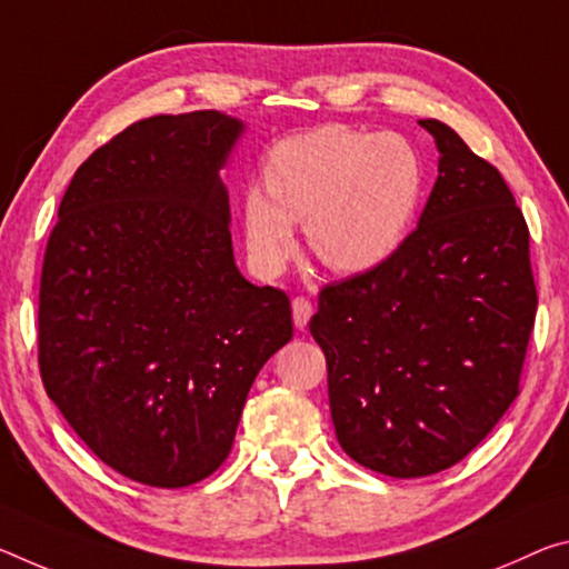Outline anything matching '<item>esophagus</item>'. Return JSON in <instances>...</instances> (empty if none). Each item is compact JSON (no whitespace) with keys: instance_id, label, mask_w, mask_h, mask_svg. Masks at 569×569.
Returning a JSON list of instances; mask_svg holds the SVG:
<instances>
[{"instance_id":"obj_1","label":"esophagus","mask_w":569,"mask_h":569,"mask_svg":"<svg viewBox=\"0 0 569 569\" xmlns=\"http://www.w3.org/2000/svg\"><path fill=\"white\" fill-rule=\"evenodd\" d=\"M291 309H293V323H296V327H299V329H303L306 323H309L311 313H313V306H311V301H309V299H303V296H299V299H293Z\"/></svg>"}]
</instances>
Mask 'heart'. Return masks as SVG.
<instances>
[{
	"mask_svg": "<svg viewBox=\"0 0 569 569\" xmlns=\"http://www.w3.org/2000/svg\"><path fill=\"white\" fill-rule=\"evenodd\" d=\"M266 189L242 194L248 256L276 276L296 252L293 222L323 266L359 276L387 263L408 240L426 192V161L400 133L321 126L278 141Z\"/></svg>",
	"mask_w": 569,
	"mask_h": 569,
	"instance_id": "1",
	"label": "heart"
}]
</instances>
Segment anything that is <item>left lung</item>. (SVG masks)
<instances>
[{
    "label": "left lung",
    "instance_id": "1",
    "mask_svg": "<svg viewBox=\"0 0 569 569\" xmlns=\"http://www.w3.org/2000/svg\"><path fill=\"white\" fill-rule=\"evenodd\" d=\"M438 179L402 248L327 286L309 323L349 458L392 479L446 471L519 395L537 288L529 230L499 169L436 119Z\"/></svg>",
    "mask_w": 569,
    "mask_h": 569
}]
</instances>
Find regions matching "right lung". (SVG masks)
Returning <instances> with one entry per match:
<instances>
[{
  "instance_id": "1",
  "label": "right lung",
  "mask_w": 569,
  "mask_h": 569,
  "mask_svg": "<svg viewBox=\"0 0 569 569\" xmlns=\"http://www.w3.org/2000/svg\"><path fill=\"white\" fill-rule=\"evenodd\" d=\"M246 123H131L78 167L40 281V375L126 479L182 489L228 458L256 377L293 337L288 296L236 266L220 169Z\"/></svg>"
}]
</instances>
